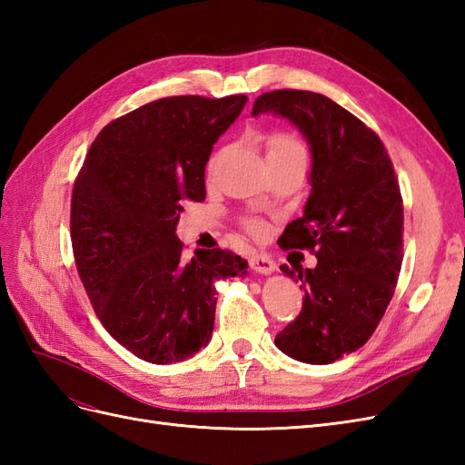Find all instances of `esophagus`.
I'll use <instances>...</instances> for the list:
<instances>
[{"instance_id":"1","label":"esophagus","mask_w":465,"mask_h":465,"mask_svg":"<svg viewBox=\"0 0 465 465\" xmlns=\"http://www.w3.org/2000/svg\"><path fill=\"white\" fill-rule=\"evenodd\" d=\"M250 267L254 272H258V273H272V272H275L277 270V265H275V262L270 258V256H265V254H254L250 258Z\"/></svg>"}]
</instances>
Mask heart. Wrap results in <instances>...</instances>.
I'll return each mask as SVG.
<instances>
[{"mask_svg": "<svg viewBox=\"0 0 465 465\" xmlns=\"http://www.w3.org/2000/svg\"><path fill=\"white\" fill-rule=\"evenodd\" d=\"M265 151H267V161H277V159H289L294 157V154H306L302 143L297 137L287 134V132H273L265 137ZM215 163V159L211 161V164ZM244 227L252 234H262L263 232V223L256 219H248L244 223Z\"/></svg>", "mask_w": 465, "mask_h": 465, "instance_id": "1", "label": "heart"}]
</instances>
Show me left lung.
<instances>
[{"label":"left lung","mask_w":465,"mask_h":465,"mask_svg":"<svg viewBox=\"0 0 465 465\" xmlns=\"http://www.w3.org/2000/svg\"><path fill=\"white\" fill-rule=\"evenodd\" d=\"M267 110L289 118L312 149V193L279 246L318 258L314 270L281 265L299 281L304 301L275 345L297 361L330 364L369 341L396 291L403 262L400 182L382 139L331 98L277 89L260 94L252 114Z\"/></svg>","instance_id":"1"}]
</instances>
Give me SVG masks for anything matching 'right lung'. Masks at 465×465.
Listing matches in <instances>:
<instances>
[{
    "label": "right lung",
    "mask_w": 465,
    "mask_h": 465,
    "mask_svg": "<svg viewBox=\"0 0 465 465\" xmlns=\"http://www.w3.org/2000/svg\"><path fill=\"white\" fill-rule=\"evenodd\" d=\"M246 94L166 96L112 120L93 142L72 192L81 283L106 331L139 359L178 362L207 345L215 279L246 260L213 248L184 258L182 203L205 200V164Z\"/></svg>",
    "instance_id": "right-lung-1"
}]
</instances>
